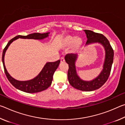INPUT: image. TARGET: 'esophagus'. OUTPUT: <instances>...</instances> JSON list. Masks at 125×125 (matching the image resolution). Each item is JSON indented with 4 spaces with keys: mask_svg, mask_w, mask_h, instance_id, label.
I'll return each instance as SVG.
<instances>
[{
    "mask_svg": "<svg viewBox=\"0 0 125 125\" xmlns=\"http://www.w3.org/2000/svg\"><path fill=\"white\" fill-rule=\"evenodd\" d=\"M65 62V59L64 57H62L61 58V63H64Z\"/></svg>",
    "mask_w": 125,
    "mask_h": 125,
    "instance_id": "1",
    "label": "esophagus"
}]
</instances>
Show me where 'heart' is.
Returning a JSON list of instances; mask_svg holds the SVG:
<instances>
[{"label":"heart","instance_id":"1","mask_svg":"<svg viewBox=\"0 0 125 125\" xmlns=\"http://www.w3.org/2000/svg\"><path fill=\"white\" fill-rule=\"evenodd\" d=\"M60 45L65 48L71 46V51L77 52L80 50L83 45V40L80 37H76L73 36L67 35L61 38Z\"/></svg>","mask_w":125,"mask_h":125}]
</instances>
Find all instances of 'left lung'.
I'll return each instance as SVG.
<instances>
[{
    "label": "left lung",
    "mask_w": 125,
    "mask_h": 125,
    "mask_svg": "<svg viewBox=\"0 0 125 125\" xmlns=\"http://www.w3.org/2000/svg\"><path fill=\"white\" fill-rule=\"evenodd\" d=\"M84 31L87 37L86 45L99 43L104 48L105 57L102 71L95 79L90 81H85L82 80L78 76L76 71L75 62L77 60L78 55L72 53L67 54L65 56V61L69 66L68 79L69 84L77 89L85 92H91L98 89L107 81L110 74L114 53L108 40L103 35L88 30H84Z\"/></svg>",
    "instance_id": "left-lung-1"
}]
</instances>
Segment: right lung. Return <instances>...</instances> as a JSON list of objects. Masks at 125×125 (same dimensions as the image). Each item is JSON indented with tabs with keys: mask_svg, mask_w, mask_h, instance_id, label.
Returning <instances> with one entry per match:
<instances>
[{
	"mask_svg": "<svg viewBox=\"0 0 125 125\" xmlns=\"http://www.w3.org/2000/svg\"><path fill=\"white\" fill-rule=\"evenodd\" d=\"M50 32L40 33H33L27 36L18 35L15 37L8 42L7 45L4 48L2 54V62H3L4 72L6 76L12 85L15 88L22 92L28 93H35L42 92L46 90L51 85L53 79V75L54 72L57 69L60 61H57L54 62H47L46 63L45 66L42 68V71L36 77L33 79L26 81H20L18 80L10 75L6 69L5 63H4V56L10 44L15 40L19 39H35V40H43L48 37Z\"/></svg>",
	"mask_w": 125,
	"mask_h": 125,
	"instance_id": "1",
	"label": "right lung"
}]
</instances>
